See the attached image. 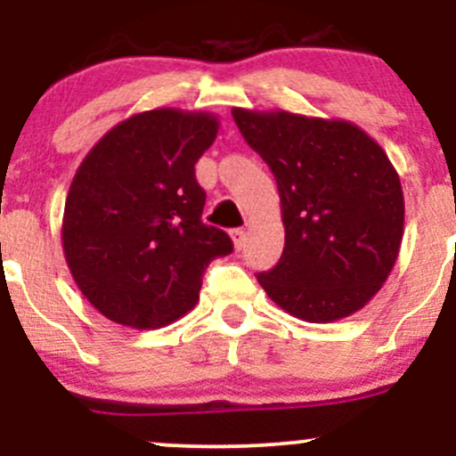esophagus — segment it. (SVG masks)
<instances>
[{
	"mask_svg": "<svg viewBox=\"0 0 456 456\" xmlns=\"http://www.w3.org/2000/svg\"><path fill=\"white\" fill-rule=\"evenodd\" d=\"M232 238H233L235 250H242L246 246V232H244V229H233Z\"/></svg>",
	"mask_w": 456,
	"mask_h": 456,
	"instance_id": "obj_1",
	"label": "esophagus"
}]
</instances>
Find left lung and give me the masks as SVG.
<instances>
[{"instance_id": "obj_1", "label": "left lung", "mask_w": 456, "mask_h": 456, "mask_svg": "<svg viewBox=\"0 0 456 456\" xmlns=\"http://www.w3.org/2000/svg\"><path fill=\"white\" fill-rule=\"evenodd\" d=\"M232 115L281 197L285 248L259 285L305 322L354 315L388 279L403 240L405 201L386 151L345 119L238 107Z\"/></svg>"}]
</instances>
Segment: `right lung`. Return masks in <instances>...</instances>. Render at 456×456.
I'll return each instance as SVG.
<instances>
[{"label": "right lung", "instance_id": "add662e5", "mask_svg": "<svg viewBox=\"0 0 456 456\" xmlns=\"http://www.w3.org/2000/svg\"><path fill=\"white\" fill-rule=\"evenodd\" d=\"M218 118L154 109L124 119L90 150L66 197L61 246L81 294L115 323L154 330L199 300L232 238L201 221L195 165Z\"/></svg>", "mask_w": 456, "mask_h": 456}]
</instances>
